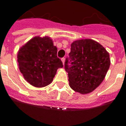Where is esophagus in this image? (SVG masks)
<instances>
[{
  "instance_id": "1",
  "label": "esophagus",
  "mask_w": 126,
  "mask_h": 126,
  "mask_svg": "<svg viewBox=\"0 0 126 126\" xmlns=\"http://www.w3.org/2000/svg\"><path fill=\"white\" fill-rule=\"evenodd\" d=\"M61 61L63 62V65H64V63H65V57H63V58H61Z\"/></svg>"
}]
</instances>
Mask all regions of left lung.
<instances>
[{
	"mask_svg": "<svg viewBox=\"0 0 126 126\" xmlns=\"http://www.w3.org/2000/svg\"><path fill=\"white\" fill-rule=\"evenodd\" d=\"M71 46L69 57L65 62L69 86L80 94H89L105 79L110 64L109 53L91 39L75 40Z\"/></svg>",
	"mask_w": 126,
	"mask_h": 126,
	"instance_id": "obj_1",
	"label": "left lung"
}]
</instances>
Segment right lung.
Returning <instances> with one entry per match:
<instances>
[{
  "label": "right lung",
  "mask_w": 126,
  "mask_h": 126,
  "mask_svg": "<svg viewBox=\"0 0 126 126\" xmlns=\"http://www.w3.org/2000/svg\"><path fill=\"white\" fill-rule=\"evenodd\" d=\"M57 48L47 36H35L17 53L19 71L32 86L42 88L52 82L57 70L63 67L57 56Z\"/></svg>",
  "instance_id": "1"
}]
</instances>
